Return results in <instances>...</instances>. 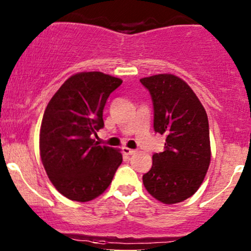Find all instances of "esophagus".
I'll return each instance as SVG.
<instances>
[{
  "label": "esophagus",
  "instance_id": "esophagus-1",
  "mask_svg": "<svg viewBox=\"0 0 251 251\" xmlns=\"http://www.w3.org/2000/svg\"><path fill=\"white\" fill-rule=\"evenodd\" d=\"M123 151H124V154H126V155H132V154H135L136 151H135V149L127 148V147H124Z\"/></svg>",
  "mask_w": 251,
  "mask_h": 251
}]
</instances>
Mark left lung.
I'll return each instance as SVG.
<instances>
[{"mask_svg":"<svg viewBox=\"0 0 251 251\" xmlns=\"http://www.w3.org/2000/svg\"><path fill=\"white\" fill-rule=\"evenodd\" d=\"M154 109V131L166 136L161 153L143 175L149 194L164 204H176L193 196L210 165V136L206 111L182 78L159 74L141 78Z\"/></svg>","mask_w":251,"mask_h":251,"instance_id":"obj_1","label":"left lung"}]
</instances>
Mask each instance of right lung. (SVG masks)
I'll use <instances>...</instances> for the list:
<instances>
[{"mask_svg":"<svg viewBox=\"0 0 251 251\" xmlns=\"http://www.w3.org/2000/svg\"><path fill=\"white\" fill-rule=\"evenodd\" d=\"M121 83L100 72L78 73L60 86L45 110L40 155L53 186L70 201L100 196L123 163L120 151L92 138L104 127V105Z\"/></svg>","mask_w":251,"mask_h":251,"instance_id":"add662e5","label":"right lung"}]
</instances>
